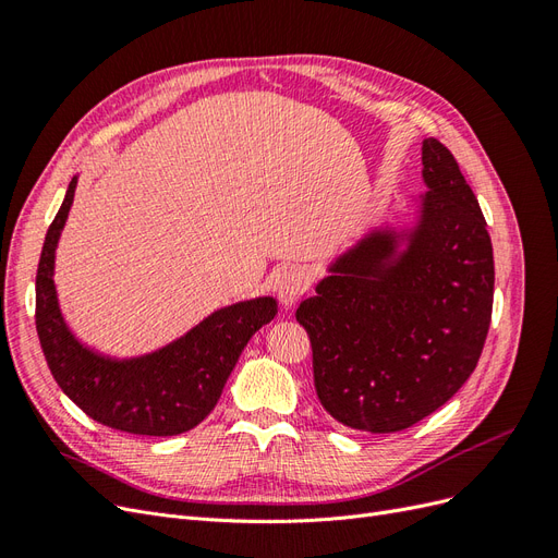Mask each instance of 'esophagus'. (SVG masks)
Segmentation results:
<instances>
[{"label":"esophagus","mask_w":558,"mask_h":558,"mask_svg":"<svg viewBox=\"0 0 558 558\" xmlns=\"http://www.w3.org/2000/svg\"><path fill=\"white\" fill-rule=\"evenodd\" d=\"M307 289H310V275L302 272L298 267L286 269L277 281V295L283 307H293L295 302L307 293Z\"/></svg>","instance_id":"34e87169"}]
</instances>
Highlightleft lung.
Segmentation results:
<instances>
[{
  "instance_id": "obj_1",
  "label": "left lung",
  "mask_w": 558,
  "mask_h": 558,
  "mask_svg": "<svg viewBox=\"0 0 558 558\" xmlns=\"http://www.w3.org/2000/svg\"><path fill=\"white\" fill-rule=\"evenodd\" d=\"M426 193L412 226H381L340 253L305 326L326 412L363 433H398L433 414L477 367L494 307V248L451 150L421 146Z\"/></svg>"
}]
</instances>
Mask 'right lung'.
I'll return each instance as SVG.
<instances>
[{
    "label": "right lung",
    "instance_id": "right-lung-1",
    "mask_svg": "<svg viewBox=\"0 0 558 558\" xmlns=\"http://www.w3.org/2000/svg\"><path fill=\"white\" fill-rule=\"evenodd\" d=\"M76 183L78 177L46 232L37 269V332L50 375L66 398L109 428L154 437L191 430L216 408L246 342L277 316V300L265 295L216 310L144 356L113 359L83 344L66 326L53 279Z\"/></svg>",
    "mask_w": 558,
    "mask_h": 558
}]
</instances>
